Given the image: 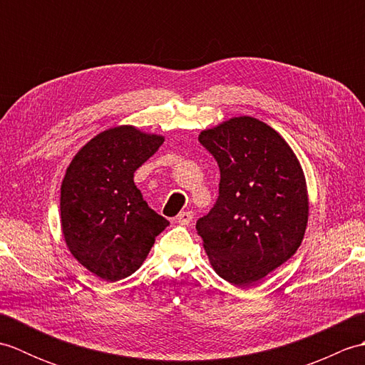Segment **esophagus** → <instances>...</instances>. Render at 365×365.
I'll list each match as a JSON object with an SVG mask.
<instances>
[{
	"label": "esophagus",
	"instance_id": "obj_1",
	"mask_svg": "<svg viewBox=\"0 0 365 365\" xmlns=\"http://www.w3.org/2000/svg\"><path fill=\"white\" fill-rule=\"evenodd\" d=\"M192 216H195V213H192L191 210H185V212H180V213L177 215L175 221H177L178 224H182V226H187V224L191 222Z\"/></svg>",
	"mask_w": 365,
	"mask_h": 365
}]
</instances>
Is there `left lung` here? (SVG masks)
Instances as JSON below:
<instances>
[{
    "mask_svg": "<svg viewBox=\"0 0 365 365\" xmlns=\"http://www.w3.org/2000/svg\"><path fill=\"white\" fill-rule=\"evenodd\" d=\"M220 168V192L196 222L212 267L252 285L297 252L307 224L304 174L290 145L267 123L234 118L199 135Z\"/></svg>",
    "mask_w": 365,
    "mask_h": 365,
    "instance_id": "left-lung-1",
    "label": "left lung"
}]
</instances>
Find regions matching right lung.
Instances as JSON below:
<instances>
[{
    "label": "right lung",
    "mask_w": 365,
    "mask_h": 365,
    "mask_svg": "<svg viewBox=\"0 0 365 365\" xmlns=\"http://www.w3.org/2000/svg\"><path fill=\"white\" fill-rule=\"evenodd\" d=\"M165 139L135 127L97 135L75 155L61 185V224L68 250L105 281L133 274L169 221L147 205L135 170Z\"/></svg>",
    "instance_id": "1"
}]
</instances>
